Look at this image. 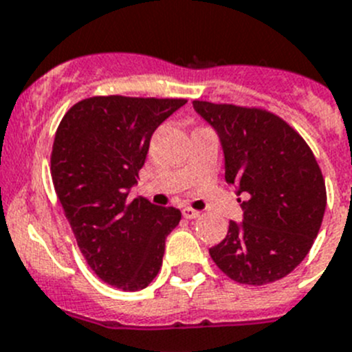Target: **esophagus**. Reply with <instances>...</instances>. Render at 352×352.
Wrapping results in <instances>:
<instances>
[{
    "mask_svg": "<svg viewBox=\"0 0 352 352\" xmlns=\"http://www.w3.org/2000/svg\"><path fill=\"white\" fill-rule=\"evenodd\" d=\"M182 215L186 217V219H198L199 212L198 210L191 208V206H186V208H182Z\"/></svg>",
    "mask_w": 352,
    "mask_h": 352,
    "instance_id": "esophagus-1",
    "label": "esophagus"
}]
</instances>
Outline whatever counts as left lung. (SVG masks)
<instances>
[{"label":"left lung","instance_id":"obj_1","mask_svg":"<svg viewBox=\"0 0 352 352\" xmlns=\"http://www.w3.org/2000/svg\"><path fill=\"white\" fill-rule=\"evenodd\" d=\"M221 137L226 180L238 186L243 222L210 257L243 285H267L290 274L309 254L327 208V187L313 151L283 118L262 107L192 100Z\"/></svg>","mask_w":352,"mask_h":352}]
</instances>
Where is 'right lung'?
<instances>
[{"instance_id": "1", "label": "right lung", "mask_w": 352, "mask_h": 352, "mask_svg": "<svg viewBox=\"0 0 352 352\" xmlns=\"http://www.w3.org/2000/svg\"><path fill=\"white\" fill-rule=\"evenodd\" d=\"M186 98L97 95L62 118L52 147L55 192L81 254L107 285L126 292L157 276L180 210L130 199L151 137Z\"/></svg>"}]
</instances>
